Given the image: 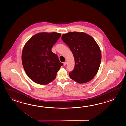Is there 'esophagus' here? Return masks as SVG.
Segmentation results:
<instances>
[{
	"instance_id": "34e87169",
	"label": "esophagus",
	"mask_w": 126,
	"mask_h": 126,
	"mask_svg": "<svg viewBox=\"0 0 126 126\" xmlns=\"http://www.w3.org/2000/svg\"><path fill=\"white\" fill-rule=\"evenodd\" d=\"M66 64H67V62H64V63H63V65H64V66H66Z\"/></svg>"
}]
</instances>
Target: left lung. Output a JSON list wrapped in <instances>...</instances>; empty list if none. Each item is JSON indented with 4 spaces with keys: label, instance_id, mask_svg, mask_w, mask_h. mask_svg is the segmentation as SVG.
I'll return each mask as SVG.
<instances>
[{
    "label": "left lung",
    "instance_id": "obj_1",
    "mask_svg": "<svg viewBox=\"0 0 126 126\" xmlns=\"http://www.w3.org/2000/svg\"><path fill=\"white\" fill-rule=\"evenodd\" d=\"M62 40L69 47L74 57V70L70 78L80 84L89 82L97 74L100 66L101 53L97 42L84 32H70L62 36Z\"/></svg>",
    "mask_w": 126,
    "mask_h": 126
}]
</instances>
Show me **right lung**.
<instances>
[{"instance_id": "obj_1", "label": "right lung", "mask_w": 126, "mask_h": 126, "mask_svg": "<svg viewBox=\"0 0 126 126\" xmlns=\"http://www.w3.org/2000/svg\"><path fill=\"white\" fill-rule=\"evenodd\" d=\"M61 36L56 32L38 33L24 46L22 63L26 74L37 84H46L55 79L63 63L52 52V46Z\"/></svg>"}]
</instances>
